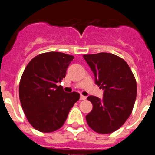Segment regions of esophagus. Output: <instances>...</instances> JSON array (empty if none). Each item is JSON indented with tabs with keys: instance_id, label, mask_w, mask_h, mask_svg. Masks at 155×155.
<instances>
[{
	"instance_id": "esophagus-1",
	"label": "esophagus",
	"mask_w": 155,
	"mask_h": 155,
	"mask_svg": "<svg viewBox=\"0 0 155 155\" xmlns=\"http://www.w3.org/2000/svg\"><path fill=\"white\" fill-rule=\"evenodd\" d=\"M81 100H85L86 99V96H84V95H82L81 94Z\"/></svg>"
}]
</instances>
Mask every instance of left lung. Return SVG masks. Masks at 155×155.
Listing matches in <instances>:
<instances>
[{
    "instance_id": "1",
    "label": "left lung",
    "mask_w": 155,
    "mask_h": 155,
    "mask_svg": "<svg viewBox=\"0 0 155 155\" xmlns=\"http://www.w3.org/2000/svg\"><path fill=\"white\" fill-rule=\"evenodd\" d=\"M83 57L95 77V84L104 89L103 98L90 95L93 109L86 116L87 125L98 134H107L124 125L134 109L137 82L124 59L109 53L85 54Z\"/></svg>"
}]
</instances>
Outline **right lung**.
I'll return each instance as SVG.
<instances>
[{
	"label": "right lung",
	"mask_w": 155,
	"mask_h": 155,
	"mask_svg": "<svg viewBox=\"0 0 155 155\" xmlns=\"http://www.w3.org/2000/svg\"><path fill=\"white\" fill-rule=\"evenodd\" d=\"M73 59V56L60 52L41 53L31 59L21 75V107L28 123L38 131L51 133L62 127L80 98L79 93H66L62 86H57Z\"/></svg>",
	"instance_id": "right-lung-1"
}]
</instances>
